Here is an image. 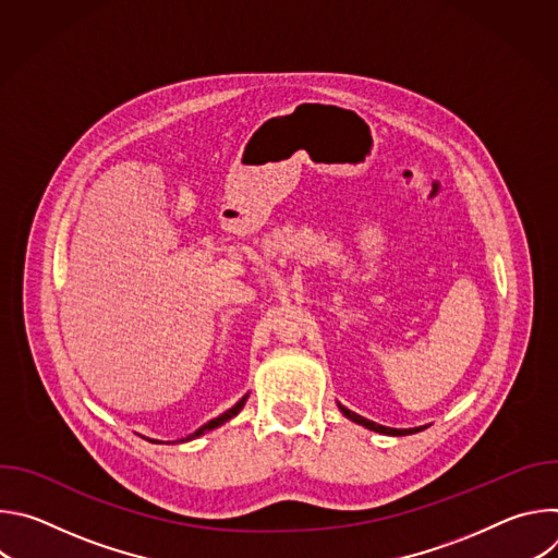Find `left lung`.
<instances>
[{
    "label": "left lung",
    "mask_w": 558,
    "mask_h": 558,
    "mask_svg": "<svg viewBox=\"0 0 558 558\" xmlns=\"http://www.w3.org/2000/svg\"><path fill=\"white\" fill-rule=\"evenodd\" d=\"M338 409H340V413H342L347 420H351V422H355V424H360V426H364V428H368V430H373V433H379V435L404 437V435H413V433H420V430L428 428V424H426V426H415V428H390V426H381V424H377V422H371V420H366V417H362V415L349 411V409L342 407L340 402H338Z\"/></svg>",
    "instance_id": "obj_1"
}]
</instances>
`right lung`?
<instances>
[{
  "instance_id": "add662e5",
  "label": "right lung",
  "mask_w": 558,
  "mask_h": 558,
  "mask_svg": "<svg viewBox=\"0 0 558 558\" xmlns=\"http://www.w3.org/2000/svg\"><path fill=\"white\" fill-rule=\"evenodd\" d=\"M247 397H250V392L247 395H243L241 397V400H238L229 411H225L222 415H218V417H214V420H209L207 424H203L196 433H192V435H187V437H183V439H177L179 444H183V441H192V439H196V437H201V435H205V433H209V430H214V428H218V426H222L225 422H229L231 417H235L238 413H241L243 411V407H245V402H247ZM147 439V437H145ZM147 441H154V444H163V441H158V439H147ZM174 441V444H177Z\"/></svg>"
}]
</instances>
